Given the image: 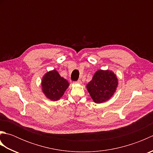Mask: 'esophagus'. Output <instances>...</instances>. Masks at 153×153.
I'll return each mask as SVG.
<instances>
[{
  "instance_id": "obj_1",
  "label": "esophagus",
  "mask_w": 153,
  "mask_h": 153,
  "mask_svg": "<svg viewBox=\"0 0 153 153\" xmlns=\"http://www.w3.org/2000/svg\"><path fill=\"white\" fill-rule=\"evenodd\" d=\"M74 83H77V84H81V83H82V81H81V80H77V81H76V82H74Z\"/></svg>"
}]
</instances>
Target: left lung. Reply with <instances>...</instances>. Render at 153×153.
I'll list each match as a JSON object with an SVG mask.
<instances>
[{"label":"left lung","mask_w":153,"mask_h":153,"mask_svg":"<svg viewBox=\"0 0 153 153\" xmlns=\"http://www.w3.org/2000/svg\"><path fill=\"white\" fill-rule=\"evenodd\" d=\"M118 78L112 71L98 70L87 89L95 103H102L110 99L118 86Z\"/></svg>","instance_id":"8db88e82"}]
</instances>
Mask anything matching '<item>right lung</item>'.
<instances>
[{
	"mask_svg": "<svg viewBox=\"0 0 153 153\" xmlns=\"http://www.w3.org/2000/svg\"><path fill=\"white\" fill-rule=\"evenodd\" d=\"M69 83L62 77L56 70L50 71L45 75L42 79V90L47 97L53 101L59 100L69 86Z\"/></svg>",
	"mask_w": 153,
	"mask_h": 153,
	"instance_id": "1",
	"label": "right lung"
}]
</instances>
